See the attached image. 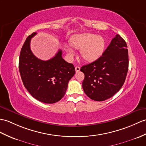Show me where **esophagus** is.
Wrapping results in <instances>:
<instances>
[{"instance_id": "esophagus-1", "label": "esophagus", "mask_w": 146, "mask_h": 146, "mask_svg": "<svg viewBox=\"0 0 146 146\" xmlns=\"http://www.w3.org/2000/svg\"><path fill=\"white\" fill-rule=\"evenodd\" d=\"M80 70V66H76V67H75V71H76V72H78Z\"/></svg>"}]
</instances>
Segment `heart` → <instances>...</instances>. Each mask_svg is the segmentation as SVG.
I'll return each mask as SVG.
<instances>
[{"instance_id":"b5f03b06","label":"heart","mask_w":146,"mask_h":146,"mask_svg":"<svg viewBox=\"0 0 146 146\" xmlns=\"http://www.w3.org/2000/svg\"><path fill=\"white\" fill-rule=\"evenodd\" d=\"M69 43L72 48L80 50V55L86 62H93L99 59L106 46L103 36L90 33L74 35L69 40ZM65 50L70 56L74 55V51L70 46H65Z\"/></svg>"}]
</instances>
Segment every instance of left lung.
<instances>
[{
    "mask_svg": "<svg viewBox=\"0 0 146 146\" xmlns=\"http://www.w3.org/2000/svg\"><path fill=\"white\" fill-rule=\"evenodd\" d=\"M128 66L126 43L116 35L99 59L81 68L84 74V92L94 101L109 99L123 86Z\"/></svg>",
    "mask_w": 146,
    "mask_h": 146,
    "instance_id": "obj_1",
    "label": "left lung"
}]
</instances>
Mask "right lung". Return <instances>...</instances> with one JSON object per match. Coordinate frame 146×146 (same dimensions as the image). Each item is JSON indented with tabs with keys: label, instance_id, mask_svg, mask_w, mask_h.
I'll use <instances>...</instances> for the list:
<instances>
[{
	"label": "right lung",
	"instance_id": "obj_1",
	"mask_svg": "<svg viewBox=\"0 0 146 146\" xmlns=\"http://www.w3.org/2000/svg\"><path fill=\"white\" fill-rule=\"evenodd\" d=\"M36 34L34 32L27 37L20 51V76L23 85L33 98L44 103H55L65 95L75 70L73 64L63 59L61 50L47 61L36 58L30 45V40Z\"/></svg>",
	"mask_w": 146,
	"mask_h": 146
}]
</instances>
